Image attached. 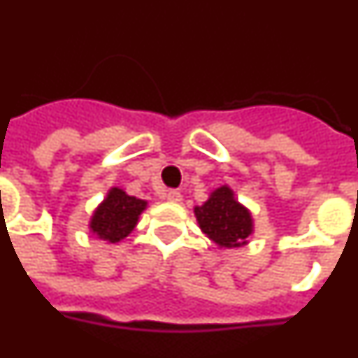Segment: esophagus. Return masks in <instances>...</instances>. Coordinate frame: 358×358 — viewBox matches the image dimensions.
I'll list each match as a JSON object with an SVG mask.
<instances>
[{"mask_svg": "<svg viewBox=\"0 0 358 358\" xmlns=\"http://www.w3.org/2000/svg\"><path fill=\"white\" fill-rule=\"evenodd\" d=\"M164 198L165 200H169V202H180V200H182V194H180V191H176V189H167L164 193Z\"/></svg>", "mask_w": 358, "mask_h": 358, "instance_id": "esophagus-1", "label": "esophagus"}]
</instances>
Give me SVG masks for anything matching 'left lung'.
Segmentation results:
<instances>
[{"label": "left lung", "instance_id": "left-lung-1", "mask_svg": "<svg viewBox=\"0 0 358 358\" xmlns=\"http://www.w3.org/2000/svg\"><path fill=\"white\" fill-rule=\"evenodd\" d=\"M196 220L213 242L222 248H238L245 244L253 224L248 209L233 198L229 187L216 189L203 206L194 209Z\"/></svg>", "mask_w": 358, "mask_h": 358}]
</instances>
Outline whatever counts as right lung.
<instances>
[{"mask_svg":"<svg viewBox=\"0 0 358 358\" xmlns=\"http://www.w3.org/2000/svg\"><path fill=\"white\" fill-rule=\"evenodd\" d=\"M147 202L129 196L122 189H110L105 202L96 209L91 220V229L96 236L109 242H120L134 229L140 213Z\"/></svg>","mask_w":358,"mask_h":358,"instance_id":"1","label":"right lung"}]
</instances>
